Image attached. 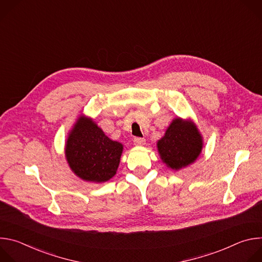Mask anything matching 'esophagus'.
Here are the masks:
<instances>
[{
	"label": "esophagus",
	"instance_id": "obj_1",
	"mask_svg": "<svg viewBox=\"0 0 262 262\" xmlns=\"http://www.w3.org/2000/svg\"><path fill=\"white\" fill-rule=\"evenodd\" d=\"M134 141V144L135 145H138V146H141V145H144L145 144V139L144 138H140V137H135L133 139Z\"/></svg>",
	"mask_w": 262,
	"mask_h": 262
}]
</instances>
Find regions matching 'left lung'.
Returning a JSON list of instances; mask_svg holds the SVG:
<instances>
[{"label": "left lung", "instance_id": "obj_1", "mask_svg": "<svg viewBox=\"0 0 262 262\" xmlns=\"http://www.w3.org/2000/svg\"><path fill=\"white\" fill-rule=\"evenodd\" d=\"M159 152L166 165L178 170L193 163L201 152L202 139L193 123L174 119L164 138L158 142Z\"/></svg>", "mask_w": 262, "mask_h": 262}]
</instances>
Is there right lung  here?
Here are the masks:
<instances>
[{
    "instance_id": "obj_1",
    "label": "right lung",
    "mask_w": 262,
    "mask_h": 262,
    "mask_svg": "<svg viewBox=\"0 0 262 262\" xmlns=\"http://www.w3.org/2000/svg\"><path fill=\"white\" fill-rule=\"evenodd\" d=\"M122 144L110 140L91 120L81 117L66 143L71 170L87 181L104 182L116 174Z\"/></svg>"
}]
</instances>
